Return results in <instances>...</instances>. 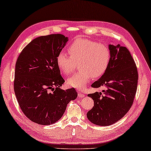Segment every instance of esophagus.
Returning a JSON list of instances; mask_svg holds the SVG:
<instances>
[{"label":"esophagus","instance_id":"34e87169","mask_svg":"<svg viewBox=\"0 0 151 151\" xmlns=\"http://www.w3.org/2000/svg\"><path fill=\"white\" fill-rule=\"evenodd\" d=\"M84 96H85V95H84V93L80 92V91H79V92H78V97L79 98H83V97H84Z\"/></svg>","mask_w":151,"mask_h":151}]
</instances>
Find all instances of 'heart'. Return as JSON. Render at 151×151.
<instances>
[{
  "mask_svg": "<svg viewBox=\"0 0 151 151\" xmlns=\"http://www.w3.org/2000/svg\"><path fill=\"white\" fill-rule=\"evenodd\" d=\"M70 57L60 52L56 58L57 65L65 75L73 72L78 62L79 70L67 80L71 87L84 89L92 76L101 77L108 69L111 60L110 50L103 44L84 38H79L68 47Z\"/></svg>",
  "mask_w": 151,
  "mask_h": 151,
  "instance_id": "obj_1",
  "label": "heart"
}]
</instances>
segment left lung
I'll use <instances>...</instances> for the list:
<instances>
[{
    "instance_id": "left-lung-1",
    "label": "left lung",
    "mask_w": 151,
    "mask_h": 151,
    "mask_svg": "<svg viewBox=\"0 0 151 151\" xmlns=\"http://www.w3.org/2000/svg\"><path fill=\"white\" fill-rule=\"evenodd\" d=\"M110 64L106 72L91 86H105L101 92L89 93L93 108L86 116L95 125L107 126L122 119L131 109L138 84V71L129 50L120 45H109Z\"/></svg>"
}]
</instances>
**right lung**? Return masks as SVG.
<instances>
[{"mask_svg":"<svg viewBox=\"0 0 151 151\" xmlns=\"http://www.w3.org/2000/svg\"><path fill=\"white\" fill-rule=\"evenodd\" d=\"M68 41L61 34L38 37L22 50L15 64L14 91L23 114L36 124L50 125L61 119L74 88L60 89L65 80L56 58Z\"/></svg>","mask_w":151,"mask_h":151,"instance_id":"1","label":"right lung"}]
</instances>
